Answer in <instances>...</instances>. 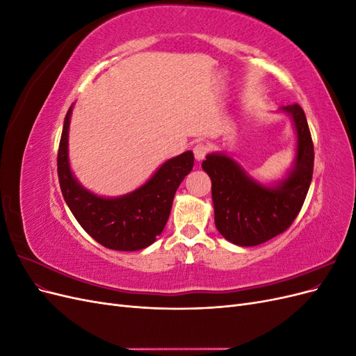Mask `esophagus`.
<instances>
[{
  "mask_svg": "<svg viewBox=\"0 0 356 356\" xmlns=\"http://www.w3.org/2000/svg\"><path fill=\"white\" fill-rule=\"evenodd\" d=\"M193 153H195V157L196 160H203L204 157H207V154L209 153V145L204 144V143H197L195 145V148H193Z\"/></svg>",
  "mask_w": 356,
  "mask_h": 356,
  "instance_id": "esophagus-1",
  "label": "esophagus"
}]
</instances>
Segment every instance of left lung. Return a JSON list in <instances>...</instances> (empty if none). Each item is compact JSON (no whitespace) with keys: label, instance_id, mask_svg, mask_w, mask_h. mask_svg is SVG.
<instances>
[{"label":"left lung","instance_id":"1","mask_svg":"<svg viewBox=\"0 0 356 356\" xmlns=\"http://www.w3.org/2000/svg\"><path fill=\"white\" fill-rule=\"evenodd\" d=\"M297 132V157L293 170L273 188L258 184L225 154H209L202 163L212 182L215 225L229 242L255 246L284 233L303 207L314 175V141L303 108L282 106Z\"/></svg>","mask_w":356,"mask_h":356}]
</instances>
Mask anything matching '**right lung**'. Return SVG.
<instances>
[{
	"mask_svg": "<svg viewBox=\"0 0 356 356\" xmlns=\"http://www.w3.org/2000/svg\"><path fill=\"white\" fill-rule=\"evenodd\" d=\"M72 106L65 115L58 149V177L62 196L75 220L92 238L115 251H139L152 245L168 222L175 191L195 163L191 152L161 165L143 187L115 199L84 190L68 165V129Z\"/></svg>",
	"mask_w": 356,
	"mask_h": 356,
	"instance_id": "1",
	"label": "right lung"
}]
</instances>
